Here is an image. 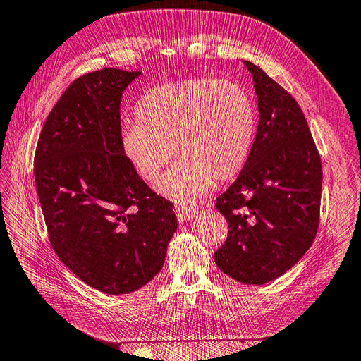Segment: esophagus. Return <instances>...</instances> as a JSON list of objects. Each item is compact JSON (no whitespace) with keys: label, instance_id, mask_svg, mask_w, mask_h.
<instances>
[{"label":"esophagus","instance_id":"esophagus-1","mask_svg":"<svg viewBox=\"0 0 361 361\" xmlns=\"http://www.w3.org/2000/svg\"><path fill=\"white\" fill-rule=\"evenodd\" d=\"M195 211H197V207L192 206V204H182V203H176L174 204V212H176V216L178 220L180 223L190 220V218H192L195 215Z\"/></svg>","mask_w":361,"mask_h":361}]
</instances>
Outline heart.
<instances>
[{
  "label": "heart",
  "instance_id": "obj_1",
  "mask_svg": "<svg viewBox=\"0 0 361 361\" xmlns=\"http://www.w3.org/2000/svg\"><path fill=\"white\" fill-rule=\"evenodd\" d=\"M135 122L120 133V150L138 176L158 179L173 157L180 159L158 190L192 200L239 173L253 146L256 114L251 96L231 80L190 78L159 84L137 104Z\"/></svg>",
  "mask_w": 361,
  "mask_h": 361
}]
</instances>
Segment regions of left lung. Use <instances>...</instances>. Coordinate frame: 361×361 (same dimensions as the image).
<instances>
[{"mask_svg":"<svg viewBox=\"0 0 361 361\" xmlns=\"http://www.w3.org/2000/svg\"><path fill=\"white\" fill-rule=\"evenodd\" d=\"M245 66L260 117L241 173L216 199L228 233L215 251V264L245 285H264L285 274L313 244L322 166L297 101L256 64Z\"/></svg>","mask_w":361,"mask_h":361,"instance_id":"8db88e82","label":"left lung"}]
</instances>
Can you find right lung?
<instances>
[{"mask_svg":"<svg viewBox=\"0 0 361 361\" xmlns=\"http://www.w3.org/2000/svg\"><path fill=\"white\" fill-rule=\"evenodd\" d=\"M140 75L104 68L76 78L47 117L35 155L54 251L76 277L111 295L154 279L178 228L171 202L120 150V101Z\"/></svg>","mask_w":361,"mask_h":361,"instance_id":"1","label":"right lung"}]
</instances>
